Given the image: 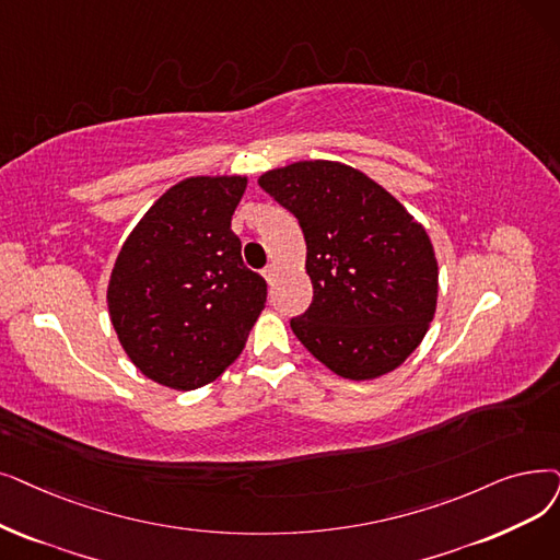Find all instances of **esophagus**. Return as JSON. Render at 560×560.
Listing matches in <instances>:
<instances>
[{
    "instance_id": "esophagus-1",
    "label": "esophagus",
    "mask_w": 560,
    "mask_h": 560,
    "mask_svg": "<svg viewBox=\"0 0 560 560\" xmlns=\"http://www.w3.org/2000/svg\"><path fill=\"white\" fill-rule=\"evenodd\" d=\"M262 277H265V281H267V283L272 285V283L277 281V267H275V265H267L265 270H262Z\"/></svg>"
}]
</instances>
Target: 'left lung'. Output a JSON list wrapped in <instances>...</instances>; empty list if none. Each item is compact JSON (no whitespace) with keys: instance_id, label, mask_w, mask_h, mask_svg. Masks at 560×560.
<instances>
[{"instance_id":"8db88e82","label":"left lung","mask_w":560,"mask_h":560,"mask_svg":"<svg viewBox=\"0 0 560 560\" xmlns=\"http://www.w3.org/2000/svg\"><path fill=\"white\" fill-rule=\"evenodd\" d=\"M298 217L311 306L290 320L302 346L348 380L392 373L419 348L436 306V258L425 229L357 168L308 160L258 178Z\"/></svg>"}]
</instances>
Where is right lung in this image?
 I'll return each instance as SVG.
<instances>
[{
    "instance_id": "1",
    "label": "right lung",
    "mask_w": 560,
    "mask_h": 560,
    "mask_svg": "<svg viewBox=\"0 0 560 560\" xmlns=\"http://www.w3.org/2000/svg\"><path fill=\"white\" fill-rule=\"evenodd\" d=\"M242 176H197L141 217L112 270L107 304L120 346L158 384L191 392L220 377L247 343L267 298L242 262L231 217Z\"/></svg>"
}]
</instances>
